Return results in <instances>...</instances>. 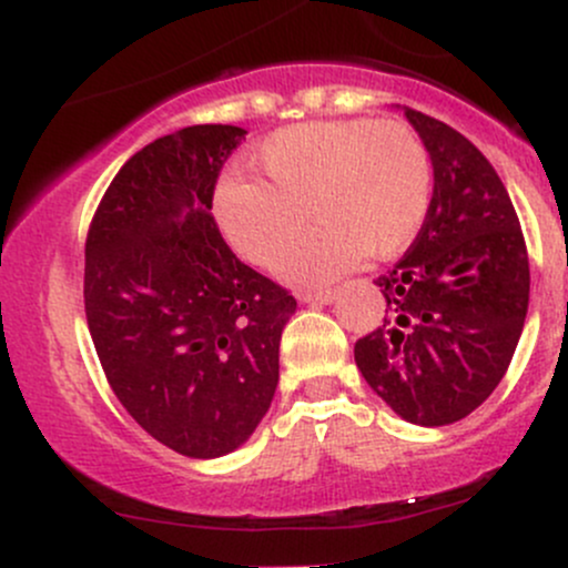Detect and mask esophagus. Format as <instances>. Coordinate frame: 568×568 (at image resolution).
<instances>
[{
    "label": "esophagus",
    "instance_id": "1",
    "mask_svg": "<svg viewBox=\"0 0 568 568\" xmlns=\"http://www.w3.org/2000/svg\"><path fill=\"white\" fill-rule=\"evenodd\" d=\"M336 291L334 288H321V291H304L298 293V298H302L304 304H328L334 302Z\"/></svg>",
    "mask_w": 568,
    "mask_h": 568
}]
</instances>
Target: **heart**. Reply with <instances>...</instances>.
Here are the masks:
<instances>
[{"label": "heart", "mask_w": 568, "mask_h": 568, "mask_svg": "<svg viewBox=\"0 0 568 568\" xmlns=\"http://www.w3.org/2000/svg\"><path fill=\"white\" fill-rule=\"evenodd\" d=\"M247 179L216 192L221 234L247 262H283L296 283H321L363 256L400 253L419 232L433 192V162L400 120H325L277 130L247 158Z\"/></svg>", "instance_id": "1"}]
</instances>
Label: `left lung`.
<instances>
[{"label":"left lung","instance_id":"1","mask_svg":"<svg viewBox=\"0 0 568 568\" xmlns=\"http://www.w3.org/2000/svg\"><path fill=\"white\" fill-rule=\"evenodd\" d=\"M433 160L425 224L374 280L387 298L379 328L355 342L376 395L422 427L465 419L497 389L529 310V253L510 194L459 130L406 109Z\"/></svg>","mask_w":568,"mask_h":568}]
</instances>
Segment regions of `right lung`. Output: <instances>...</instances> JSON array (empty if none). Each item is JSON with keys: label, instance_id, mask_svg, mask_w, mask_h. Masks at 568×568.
I'll return each instance as SVG.
<instances>
[{"label": "right lung", "instance_id": "right-lung-1", "mask_svg": "<svg viewBox=\"0 0 568 568\" xmlns=\"http://www.w3.org/2000/svg\"><path fill=\"white\" fill-rule=\"evenodd\" d=\"M234 125L146 143L103 192L84 240V315L114 395L173 452L213 459L251 438L280 379L296 298L240 262L213 219Z\"/></svg>", "mask_w": 568, "mask_h": 568}]
</instances>
